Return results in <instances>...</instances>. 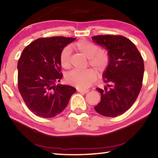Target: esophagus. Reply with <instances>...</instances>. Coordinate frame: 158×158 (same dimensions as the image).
<instances>
[{
  "label": "esophagus",
  "instance_id": "1",
  "mask_svg": "<svg viewBox=\"0 0 158 158\" xmlns=\"http://www.w3.org/2000/svg\"><path fill=\"white\" fill-rule=\"evenodd\" d=\"M78 91L81 94H87L89 92V90H81V89H78Z\"/></svg>",
  "mask_w": 158,
  "mask_h": 158
}]
</instances>
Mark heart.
Instances as JSON below:
<instances>
[{
    "label": "heart",
    "instance_id": "obj_1",
    "mask_svg": "<svg viewBox=\"0 0 158 158\" xmlns=\"http://www.w3.org/2000/svg\"><path fill=\"white\" fill-rule=\"evenodd\" d=\"M74 48L79 52L83 54L89 59V64L92 66L98 72L104 71L109 62V56L106 52L99 49L96 44L86 40L77 42ZM60 62L65 69L71 67V49L68 47L63 48L60 55ZM96 79V73L92 69L83 70L74 69L65 76V80L68 84L77 88L85 89L89 88Z\"/></svg>",
    "mask_w": 158,
    "mask_h": 158
}]
</instances>
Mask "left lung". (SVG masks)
<instances>
[{
	"mask_svg": "<svg viewBox=\"0 0 158 158\" xmlns=\"http://www.w3.org/2000/svg\"><path fill=\"white\" fill-rule=\"evenodd\" d=\"M93 41L108 50L109 65L103 72L104 89H96L101 102L94 109L107 117L124 114L135 102L142 88L144 63L136 46L122 35H97Z\"/></svg>",
	"mask_w": 158,
	"mask_h": 158,
	"instance_id": "obj_1",
	"label": "left lung"
}]
</instances>
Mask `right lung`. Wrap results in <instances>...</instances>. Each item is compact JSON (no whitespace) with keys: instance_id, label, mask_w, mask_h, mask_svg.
Masks as SVG:
<instances>
[{"instance_id":"add662e5","label":"right lung","mask_w":158,"mask_h":158,"mask_svg":"<svg viewBox=\"0 0 158 158\" xmlns=\"http://www.w3.org/2000/svg\"><path fill=\"white\" fill-rule=\"evenodd\" d=\"M76 38H38L23 49L18 62V90L25 104L39 117L56 116L67 106L76 89L58 84L62 78L60 55Z\"/></svg>"}]
</instances>
